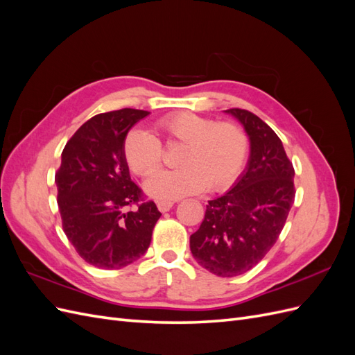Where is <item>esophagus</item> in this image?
Instances as JSON below:
<instances>
[{
    "label": "esophagus",
    "instance_id": "esophagus-1",
    "mask_svg": "<svg viewBox=\"0 0 355 355\" xmlns=\"http://www.w3.org/2000/svg\"><path fill=\"white\" fill-rule=\"evenodd\" d=\"M157 207H158V210H159L161 213H166V211H168L171 207H173V202H170V201H158V202H157Z\"/></svg>",
    "mask_w": 355,
    "mask_h": 355
}]
</instances>
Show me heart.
I'll return each instance as SVG.
<instances>
[{
  "label": "heart",
  "mask_w": 355,
  "mask_h": 355,
  "mask_svg": "<svg viewBox=\"0 0 355 355\" xmlns=\"http://www.w3.org/2000/svg\"><path fill=\"white\" fill-rule=\"evenodd\" d=\"M155 127L168 145L184 144L178 157L184 167L149 179L145 185L149 196L173 200L197 194L207 187L222 191L241 173L249 142L239 125L214 123L184 111L159 118ZM123 153L128 167L142 178L155 175L163 166V145L144 128H133L125 135Z\"/></svg>",
  "instance_id": "heart-1"
}]
</instances>
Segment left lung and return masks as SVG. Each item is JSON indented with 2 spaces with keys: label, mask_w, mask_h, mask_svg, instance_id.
<instances>
[{
  "label": "left lung",
  "mask_w": 355,
  "mask_h": 355,
  "mask_svg": "<svg viewBox=\"0 0 355 355\" xmlns=\"http://www.w3.org/2000/svg\"><path fill=\"white\" fill-rule=\"evenodd\" d=\"M225 112L249 136V163L227 194L209 201L189 247L211 274L237 277L259 263L280 237L295 201V168L280 137L259 116L239 108Z\"/></svg>",
  "instance_id": "1"
}]
</instances>
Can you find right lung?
<instances>
[{"mask_svg": "<svg viewBox=\"0 0 355 355\" xmlns=\"http://www.w3.org/2000/svg\"><path fill=\"white\" fill-rule=\"evenodd\" d=\"M149 112L124 108L85 121L63 148L55 176L63 232L83 259L121 270L144 256L161 213L130 179L123 145ZM136 203V211H125Z\"/></svg>", "mask_w": 355, "mask_h": 355, "instance_id": "add662e5", "label": "right lung"}]
</instances>
